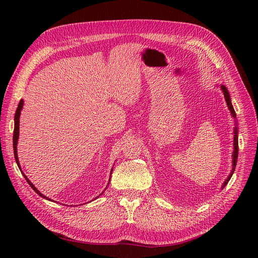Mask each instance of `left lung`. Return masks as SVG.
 Returning a JSON list of instances; mask_svg holds the SVG:
<instances>
[{
  "mask_svg": "<svg viewBox=\"0 0 258 258\" xmlns=\"http://www.w3.org/2000/svg\"><path fill=\"white\" fill-rule=\"evenodd\" d=\"M221 89H222V91H223V93H224V96H225L227 105H228L229 110H230V113H231V115H232L234 118H236V114H235V111H234V108H233V105H232V103H231V99H230V94H229L227 88L222 85V86H221ZM237 136H238L237 127L235 126V128H234V143H233V145H234V151H233V154H232V171H231V173H230L229 177L227 178V180L225 181V183H224V185H223L222 188H224V187L228 184L229 180L231 179L232 174H233V172H234V169H235V166H236L237 157H238V142H237Z\"/></svg>",
  "mask_w": 258,
  "mask_h": 258,
  "instance_id": "8db88e82",
  "label": "left lung"
}]
</instances>
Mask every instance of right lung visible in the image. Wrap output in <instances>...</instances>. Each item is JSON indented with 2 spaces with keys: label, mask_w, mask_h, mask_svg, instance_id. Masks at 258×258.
I'll list each match as a JSON object with an SVG mask.
<instances>
[{
  "label": "right lung",
  "mask_w": 258,
  "mask_h": 258,
  "mask_svg": "<svg viewBox=\"0 0 258 258\" xmlns=\"http://www.w3.org/2000/svg\"><path fill=\"white\" fill-rule=\"evenodd\" d=\"M23 104H24V101L23 100H21L20 101V103H19V105H18V108H17V112H16V116H15V131H13V153H15V158H16V161H17V164H18V166H19V168L21 169V166H20V162H19V158H18V150H17V144H18V139H19V131H20V115H21V111H22V108H23ZM113 170V169H112ZM23 173V172H22ZM112 173V172H111ZM23 175L25 177V179H26V181L28 182V184L31 186V188L33 189V190L39 196V197H42V198H44V199H46V200H49V201H51L50 199H48L47 197H45L43 194H40L38 190H37V188L29 181V179H27V177L26 175L23 173ZM103 194V192H102ZM101 194V195H102ZM100 196V195H99ZM98 196V197H99ZM97 197V198H98Z\"/></svg>",
  "instance_id": "obj_1"
}]
</instances>
